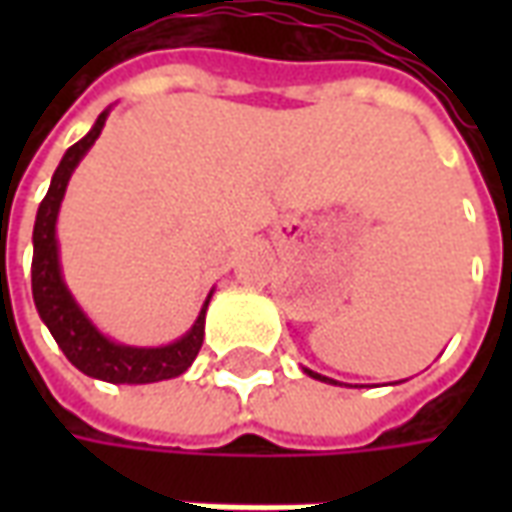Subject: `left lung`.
<instances>
[{"instance_id": "left-lung-1", "label": "left lung", "mask_w": 512, "mask_h": 512, "mask_svg": "<svg viewBox=\"0 0 512 512\" xmlns=\"http://www.w3.org/2000/svg\"><path fill=\"white\" fill-rule=\"evenodd\" d=\"M304 373H307V376H312V378H318V381H323V384H337V381H332V378L321 376V373H312V370H307V367H304Z\"/></svg>"}]
</instances>
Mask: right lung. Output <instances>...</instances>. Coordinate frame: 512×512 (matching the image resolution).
<instances>
[{
  "label": "right lung",
  "mask_w": 512,
  "mask_h": 512,
  "mask_svg": "<svg viewBox=\"0 0 512 512\" xmlns=\"http://www.w3.org/2000/svg\"><path fill=\"white\" fill-rule=\"evenodd\" d=\"M106 117H109V109L98 115L90 134L65 150L60 167L54 169L49 191L40 202L35 230H32V246H35V252H32V299H35L43 323L49 326L51 337L62 348V354L68 356V362L79 367L84 376L101 378L109 384H153V381L186 373L191 362L197 359L202 337H205V310H208L211 296L205 299L189 332L161 348H134V345H120L109 340L95 329L93 321L73 301L71 290L62 279L57 213H60V202L65 197L73 169L93 147L95 139L101 136Z\"/></svg>",
  "instance_id": "add662e5"
}]
</instances>
